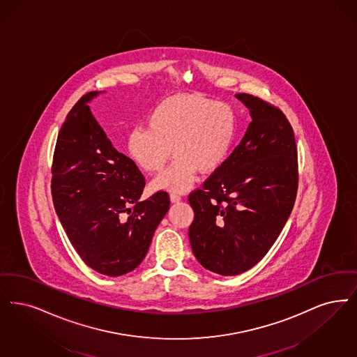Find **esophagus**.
<instances>
[{"instance_id": "esophagus-1", "label": "esophagus", "mask_w": 357, "mask_h": 357, "mask_svg": "<svg viewBox=\"0 0 357 357\" xmlns=\"http://www.w3.org/2000/svg\"><path fill=\"white\" fill-rule=\"evenodd\" d=\"M181 199H182L181 195H178V194H175V192L170 194V200H172V203H176V202H179Z\"/></svg>"}]
</instances>
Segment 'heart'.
Masks as SVG:
<instances>
[{"instance_id":"obj_1","label":"heart","mask_w":357,"mask_h":357,"mask_svg":"<svg viewBox=\"0 0 357 357\" xmlns=\"http://www.w3.org/2000/svg\"><path fill=\"white\" fill-rule=\"evenodd\" d=\"M236 132L234 107L199 93L175 94L160 100L147 118V128L131 130L128 155L147 174L162 172L154 190L182 192L197 172L211 174L227 159Z\"/></svg>"}]
</instances>
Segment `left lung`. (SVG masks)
<instances>
[{
  "label": "left lung",
  "instance_id": "8db88e82",
  "mask_svg": "<svg viewBox=\"0 0 357 357\" xmlns=\"http://www.w3.org/2000/svg\"><path fill=\"white\" fill-rule=\"evenodd\" d=\"M252 122L225 163L188 195L192 252L210 271L239 275L270 251L291 214L299 183L298 149L284 113L241 93Z\"/></svg>",
  "mask_w": 357,
  "mask_h": 357
}]
</instances>
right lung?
Masks as SVG:
<instances>
[{
  "mask_svg": "<svg viewBox=\"0 0 357 357\" xmlns=\"http://www.w3.org/2000/svg\"><path fill=\"white\" fill-rule=\"evenodd\" d=\"M96 96H82L58 132L52 197L77 254L90 268L119 276L141 264L170 198L160 190L141 200L144 176L91 115L87 102Z\"/></svg>",
  "mask_w": 357,
  "mask_h": 357,
  "instance_id": "obj_1",
  "label": "right lung"
}]
</instances>
